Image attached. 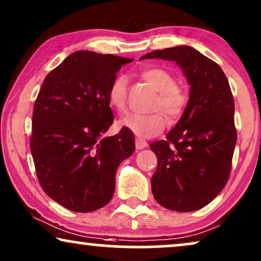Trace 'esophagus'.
Masks as SVG:
<instances>
[{"label":"esophagus","instance_id":"esophagus-1","mask_svg":"<svg viewBox=\"0 0 261 261\" xmlns=\"http://www.w3.org/2000/svg\"><path fill=\"white\" fill-rule=\"evenodd\" d=\"M145 147H148V143L141 138H136V149L141 150V149H144Z\"/></svg>","mask_w":261,"mask_h":261}]
</instances>
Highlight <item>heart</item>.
<instances>
[{
    "instance_id": "1",
    "label": "heart",
    "mask_w": 261,
    "mask_h": 261,
    "mask_svg": "<svg viewBox=\"0 0 261 261\" xmlns=\"http://www.w3.org/2000/svg\"><path fill=\"white\" fill-rule=\"evenodd\" d=\"M141 79L151 86L156 92L152 110H161L171 119H175L185 110L187 96L185 92L176 86L175 77L171 72L162 68H148L140 72ZM127 80L124 75H118L111 82L107 100L110 106L118 112H123L126 107ZM120 127L127 128L134 135L141 138L158 136L165 130L167 119L161 112L151 114H127L118 123Z\"/></svg>"
}]
</instances>
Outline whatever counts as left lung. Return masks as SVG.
Returning a JSON list of instances; mask_svg holds the SVG:
<instances>
[{
  "instance_id": "left-lung-1",
  "label": "left lung",
  "mask_w": 261,
  "mask_h": 261,
  "mask_svg": "<svg viewBox=\"0 0 261 261\" xmlns=\"http://www.w3.org/2000/svg\"><path fill=\"white\" fill-rule=\"evenodd\" d=\"M173 61L190 85V99L167 138L150 144L158 158L151 178L156 201L190 213L207 205L227 184L236 144L234 98L220 65L196 48L180 45L140 60Z\"/></svg>"
}]
</instances>
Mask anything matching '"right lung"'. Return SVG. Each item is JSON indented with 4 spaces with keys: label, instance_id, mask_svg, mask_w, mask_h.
I'll return each instance as SVG.
<instances>
[{
    "label": "right lung",
    "instance_id": "obj_1",
    "mask_svg": "<svg viewBox=\"0 0 261 261\" xmlns=\"http://www.w3.org/2000/svg\"><path fill=\"white\" fill-rule=\"evenodd\" d=\"M133 61L76 51L45 77L37 96L30 144L38 180L51 199L75 213L112 199L118 166L135 150L127 128L102 138L113 123L110 85Z\"/></svg>",
    "mask_w": 261,
    "mask_h": 261
}]
</instances>
